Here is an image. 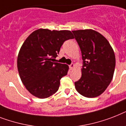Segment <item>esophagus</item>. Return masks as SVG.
Here are the masks:
<instances>
[{"label":"esophagus","instance_id":"obj_1","mask_svg":"<svg viewBox=\"0 0 126 126\" xmlns=\"http://www.w3.org/2000/svg\"><path fill=\"white\" fill-rule=\"evenodd\" d=\"M69 67H70V70H72V69H73V68L75 67V65H74V63H72L71 65H69Z\"/></svg>","mask_w":126,"mask_h":126}]
</instances>
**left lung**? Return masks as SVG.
<instances>
[{
  "mask_svg": "<svg viewBox=\"0 0 126 126\" xmlns=\"http://www.w3.org/2000/svg\"><path fill=\"white\" fill-rule=\"evenodd\" d=\"M81 52V77L74 83L82 96L95 98L102 94L113 79L115 56L109 41L92 29L72 31Z\"/></svg>",
  "mask_w": 126,
  "mask_h": 126,
  "instance_id": "8db88e82",
  "label": "left lung"
}]
</instances>
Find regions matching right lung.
Listing matches in <instances>:
<instances>
[{"mask_svg": "<svg viewBox=\"0 0 126 126\" xmlns=\"http://www.w3.org/2000/svg\"><path fill=\"white\" fill-rule=\"evenodd\" d=\"M70 30H36L22 44L17 57L19 76L26 89L39 98H47L58 91L60 79L68 66L53 62L66 40L73 39Z\"/></svg>", "mask_w": 126, "mask_h": 126, "instance_id": "right-lung-1", "label": "right lung"}]
</instances>
